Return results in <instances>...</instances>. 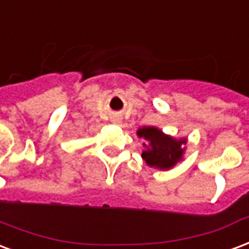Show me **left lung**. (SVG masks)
<instances>
[{
	"label": "left lung",
	"mask_w": 249,
	"mask_h": 249,
	"mask_svg": "<svg viewBox=\"0 0 249 249\" xmlns=\"http://www.w3.org/2000/svg\"><path fill=\"white\" fill-rule=\"evenodd\" d=\"M140 139L145 140L141 157L146 165L158 170H170L183 160L187 139H174L156 126H142L137 130Z\"/></svg>",
	"instance_id": "obj_1"
}]
</instances>
